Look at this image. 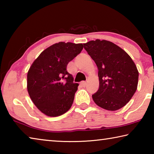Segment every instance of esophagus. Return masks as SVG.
<instances>
[{"label":"esophagus","mask_w":154,"mask_h":154,"mask_svg":"<svg viewBox=\"0 0 154 154\" xmlns=\"http://www.w3.org/2000/svg\"><path fill=\"white\" fill-rule=\"evenodd\" d=\"M80 85H81V87L84 88L85 85H86V82H82L80 83Z\"/></svg>","instance_id":"1"}]
</instances>
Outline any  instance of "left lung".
<instances>
[{
	"mask_svg": "<svg viewBox=\"0 0 154 154\" xmlns=\"http://www.w3.org/2000/svg\"><path fill=\"white\" fill-rule=\"evenodd\" d=\"M98 69L99 88L92 95L100 107L116 111L129 102L136 92L139 71L134 61L124 49L106 40L83 44Z\"/></svg>",
	"mask_w": 154,
	"mask_h": 154,
	"instance_id": "left-lung-1",
	"label": "left lung"
}]
</instances>
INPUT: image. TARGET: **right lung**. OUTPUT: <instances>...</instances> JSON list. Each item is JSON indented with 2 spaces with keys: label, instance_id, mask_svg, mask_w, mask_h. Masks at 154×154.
Returning a JSON list of instances; mask_svg holds the SVG:
<instances>
[{
  "label": "right lung",
  "instance_id": "1",
  "mask_svg": "<svg viewBox=\"0 0 154 154\" xmlns=\"http://www.w3.org/2000/svg\"><path fill=\"white\" fill-rule=\"evenodd\" d=\"M82 43L59 42L41 52L27 74V90L40 111L57 117L69 110L79 84L66 71L67 65L80 54Z\"/></svg>",
  "mask_w": 154,
  "mask_h": 154
}]
</instances>
